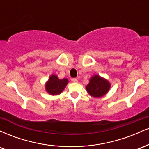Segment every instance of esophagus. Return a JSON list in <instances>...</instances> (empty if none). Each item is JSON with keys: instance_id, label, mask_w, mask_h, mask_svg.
<instances>
[{"instance_id": "obj_1", "label": "esophagus", "mask_w": 149, "mask_h": 149, "mask_svg": "<svg viewBox=\"0 0 149 149\" xmlns=\"http://www.w3.org/2000/svg\"><path fill=\"white\" fill-rule=\"evenodd\" d=\"M72 81L73 82V83H77V82H78V79H77V78H72Z\"/></svg>"}]
</instances>
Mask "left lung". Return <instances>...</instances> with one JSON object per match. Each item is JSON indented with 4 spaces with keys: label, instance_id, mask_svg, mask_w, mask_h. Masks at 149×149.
<instances>
[{
    "label": "left lung",
    "instance_id": "1",
    "mask_svg": "<svg viewBox=\"0 0 149 149\" xmlns=\"http://www.w3.org/2000/svg\"><path fill=\"white\" fill-rule=\"evenodd\" d=\"M110 84L107 80L100 78L99 76H95L90 79V83L86 86L87 91L94 97L104 96L110 88Z\"/></svg>",
    "mask_w": 149,
    "mask_h": 149
}]
</instances>
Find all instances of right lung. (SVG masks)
<instances>
[{
  "instance_id": "obj_1",
  "label": "right lung",
  "mask_w": 149,
  "mask_h": 149,
  "mask_svg": "<svg viewBox=\"0 0 149 149\" xmlns=\"http://www.w3.org/2000/svg\"><path fill=\"white\" fill-rule=\"evenodd\" d=\"M68 83L66 78L61 80L58 78L56 75H52L45 85L46 90L52 95H57L63 91Z\"/></svg>"
}]
</instances>
